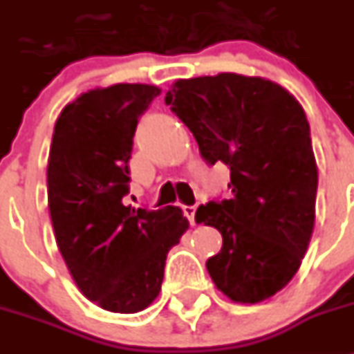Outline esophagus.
<instances>
[{
	"instance_id": "obj_1",
	"label": "esophagus",
	"mask_w": 354,
	"mask_h": 354,
	"mask_svg": "<svg viewBox=\"0 0 354 354\" xmlns=\"http://www.w3.org/2000/svg\"><path fill=\"white\" fill-rule=\"evenodd\" d=\"M184 214L188 216L189 223H193L195 225V213H197V204H192V206H184Z\"/></svg>"
}]
</instances>
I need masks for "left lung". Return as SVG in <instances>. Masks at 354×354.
<instances>
[{
	"instance_id": "obj_1",
	"label": "left lung",
	"mask_w": 354,
	"mask_h": 354,
	"mask_svg": "<svg viewBox=\"0 0 354 354\" xmlns=\"http://www.w3.org/2000/svg\"><path fill=\"white\" fill-rule=\"evenodd\" d=\"M165 102L204 161L231 170V197L195 213L223 238L206 261L211 279L234 303H261L295 276L313 232L319 174L306 114L279 84L236 73L177 80Z\"/></svg>"
}]
</instances>
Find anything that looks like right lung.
Listing matches in <instances>:
<instances>
[{
    "label": "right lung",
    "mask_w": 354,
    "mask_h": 354,
    "mask_svg": "<svg viewBox=\"0 0 354 354\" xmlns=\"http://www.w3.org/2000/svg\"><path fill=\"white\" fill-rule=\"evenodd\" d=\"M161 93L147 84L91 89L66 105L48 157V207L77 286L107 312L136 313L159 295L168 250L188 218L175 206L123 204L141 114Z\"/></svg>",
    "instance_id": "1"
}]
</instances>
